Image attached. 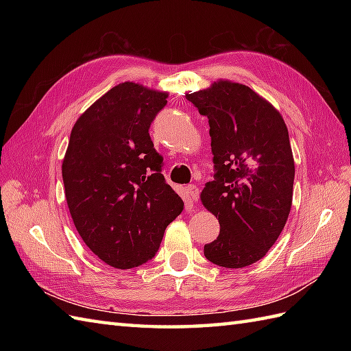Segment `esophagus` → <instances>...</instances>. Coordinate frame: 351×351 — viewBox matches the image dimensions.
Here are the masks:
<instances>
[{"mask_svg":"<svg viewBox=\"0 0 351 351\" xmlns=\"http://www.w3.org/2000/svg\"><path fill=\"white\" fill-rule=\"evenodd\" d=\"M187 191H189L190 197L196 202V200L199 199V187H197V185H195V184L189 185V187H187Z\"/></svg>","mask_w":351,"mask_h":351,"instance_id":"1","label":"esophagus"}]
</instances>
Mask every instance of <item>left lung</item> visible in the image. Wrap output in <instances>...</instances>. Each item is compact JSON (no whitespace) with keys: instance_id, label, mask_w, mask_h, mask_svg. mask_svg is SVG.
Instances as JSON below:
<instances>
[{"instance_id":"8db88e82","label":"left lung","mask_w":351,"mask_h":351,"mask_svg":"<svg viewBox=\"0 0 351 351\" xmlns=\"http://www.w3.org/2000/svg\"><path fill=\"white\" fill-rule=\"evenodd\" d=\"M187 99L208 117L214 155V181L200 200L219 217L220 234L205 244V258L247 267L265 256L289 215L295 170L287 125L244 84L220 80Z\"/></svg>"}]
</instances>
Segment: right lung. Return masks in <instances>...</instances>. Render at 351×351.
<instances>
[{"label": "right lung", "mask_w": 351, "mask_h": 351, "mask_svg": "<svg viewBox=\"0 0 351 351\" xmlns=\"http://www.w3.org/2000/svg\"><path fill=\"white\" fill-rule=\"evenodd\" d=\"M166 99L130 81L117 84L80 116L63 160L73 225L96 256L121 270L152 259L184 208L149 136Z\"/></svg>", "instance_id": "1"}]
</instances>
